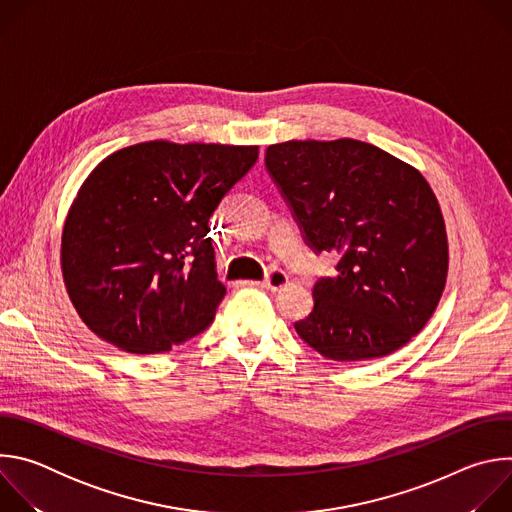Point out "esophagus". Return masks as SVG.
Segmentation results:
<instances>
[{
	"instance_id": "34e87169",
	"label": "esophagus",
	"mask_w": 512,
	"mask_h": 512,
	"mask_svg": "<svg viewBox=\"0 0 512 512\" xmlns=\"http://www.w3.org/2000/svg\"><path fill=\"white\" fill-rule=\"evenodd\" d=\"M287 281H289V279H287L285 271H281V269H271L265 279L257 281V285H259V287H265V289H271V291H277V289L285 287Z\"/></svg>"
}]
</instances>
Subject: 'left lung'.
Segmentation results:
<instances>
[{
    "label": "left lung",
    "instance_id": "obj_1",
    "mask_svg": "<svg viewBox=\"0 0 512 512\" xmlns=\"http://www.w3.org/2000/svg\"><path fill=\"white\" fill-rule=\"evenodd\" d=\"M265 166L314 253H336L294 324L330 360H371L405 346L431 318L448 277L444 216L427 180L358 139L269 145Z\"/></svg>",
    "mask_w": 512,
    "mask_h": 512
}]
</instances>
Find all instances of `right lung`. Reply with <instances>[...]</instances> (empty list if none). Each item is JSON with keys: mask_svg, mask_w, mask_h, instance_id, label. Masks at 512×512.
Segmentation results:
<instances>
[{"mask_svg": "<svg viewBox=\"0 0 512 512\" xmlns=\"http://www.w3.org/2000/svg\"><path fill=\"white\" fill-rule=\"evenodd\" d=\"M257 158V145L143 141L89 174L66 216L60 265L99 338L158 354L212 322L227 287L208 221Z\"/></svg>", "mask_w": 512, "mask_h": 512, "instance_id": "add662e5", "label": "right lung"}]
</instances>
